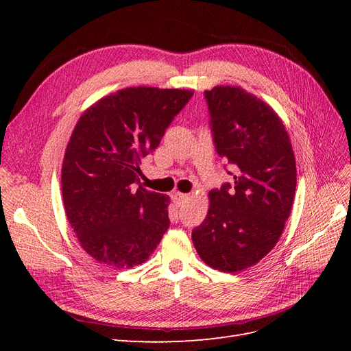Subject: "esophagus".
<instances>
[{"instance_id":"34e87169","label":"esophagus","mask_w":351,"mask_h":351,"mask_svg":"<svg viewBox=\"0 0 351 351\" xmlns=\"http://www.w3.org/2000/svg\"><path fill=\"white\" fill-rule=\"evenodd\" d=\"M173 199H174V202H176L177 205H183L184 202L189 199V196H187V195H184V193L176 192V193H173Z\"/></svg>"}]
</instances>
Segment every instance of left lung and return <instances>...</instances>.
Instances as JSON below:
<instances>
[{
  "label": "left lung",
  "instance_id": "obj_1",
  "mask_svg": "<svg viewBox=\"0 0 351 351\" xmlns=\"http://www.w3.org/2000/svg\"><path fill=\"white\" fill-rule=\"evenodd\" d=\"M217 154L234 182L209 192L208 215L192 231L200 259L237 272L258 263L280 240L295 192L290 137L269 105L241 88L205 90Z\"/></svg>",
  "mask_w": 351,
  "mask_h": 351
}]
</instances>
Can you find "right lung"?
Returning a JSON list of instances; mask_svg holds the SVG:
<instances>
[{
    "label": "right lung",
    "instance_id": "add662e5",
    "mask_svg": "<svg viewBox=\"0 0 351 351\" xmlns=\"http://www.w3.org/2000/svg\"><path fill=\"white\" fill-rule=\"evenodd\" d=\"M192 97V90L125 88L82 114L62 161L61 189L70 226L95 261L132 268L165 234L169 197L141 186L139 165Z\"/></svg>",
    "mask_w": 351,
    "mask_h": 351
}]
</instances>
